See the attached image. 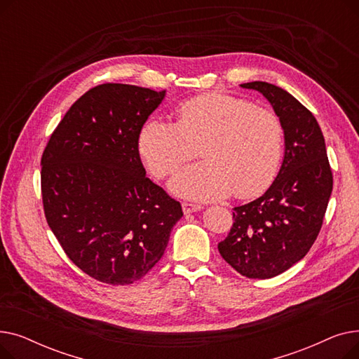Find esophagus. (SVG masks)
Listing matches in <instances>:
<instances>
[{
	"instance_id": "1",
	"label": "esophagus",
	"mask_w": 359,
	"mask_h": 359,
	"mask_svg": "<svg viewBox=\"0 0 359 359\" xmlns=\"http://www.w3.org/2000/svg\"><path fill=\"white\" fill-rule=\"evenodd\" d=\"M201 208H202L201 205H195V203H189V202L182 203V210H183L184 215H189L192 212H198V211H201Z\"/></svg>"
}]
</instances>
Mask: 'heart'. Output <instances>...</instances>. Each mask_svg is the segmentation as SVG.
I'll use <instances>...</instances> for the list:
<instances>
[{
    "instance_id": "obj_1",
    "label": "heart",
    "mask_w": 359,
    "mask_h": 359,
    "mask_svg": "<svg viewBox=\"0 0 359 359\" xmlns=\"http://www.w3.org/2000/svg\"><path fill=\"white\" fill-rule=\"evenodd\" d=\"M203 158L170 180L176 196L218 201L231 192L252 198L273 182L282 157L284 128L272 110L222 93L202 94L176 109V123L153 116L138 135L149 173L163 179L196 154Z\"/></svg>"
}]
</instances>
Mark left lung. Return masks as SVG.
<instances>
[{
	"mask_svg": "<svg viewBox=\"0 0 359 359\" xmlns=\"http://www.w3.org/2000/svg\"><path fill=\"white\" fill-rule=\"evenodd\" d=\"M284 128V158L260 198L236 206L230 234L218 252L238 273L268 279L303 259L322 229L333 189L326 142L313 113L278 86L253 81Z\"/></svg>",
	"mask_w": 359,
	"mask_h": 359,
	"instance_id": "obj_1",
	"label": "left lung"
}]
</instances>
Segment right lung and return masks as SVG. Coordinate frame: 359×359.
Wrapping results in <instances>:
<instances>
[{
    "instance_id": "obj_1",
    "label": "right lung",
    "mask_w": 359,
    "mask_h": 359,
    "mask_svg": "<svg viewBox=\"0 0 359 359\" xmlns=\"http://www.w3.org/2000/svg\"><path fill=\"white\" fill-rule=\"evenodd\" d=\"M165 91L107 83L65 113L42 156L45 217L67 256L104 284L141 279L164 255L182 206L151 182L141 126Z\"/></svg>"
}]
</instances>
